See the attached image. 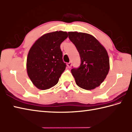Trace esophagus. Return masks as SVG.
<instances>
[{
	"label": "esophagus",
	"instance_id": "obj_1",
	"mask_svg": "<svg viewBox=\"0 0 132 132\" xmlns=\"http://www.w3.org/2000/svg\"><path fill=\"white\" fill-rule=\"evenodd\" d=\"M67 66L68 67V68H71V66H72V62H71H71H69V63L67 64Z\"/></svg>",
	"mask_w": 132,
	"mask_h": 132
}]
</instances>
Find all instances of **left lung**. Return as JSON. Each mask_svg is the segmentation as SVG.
Returning a JSON list of instances; mask_svg holds the SVG:
<instances>
[{"mask_svg": "<svg viewBox=\"0 0 132 132\" xmlns=\"http://www.w3.org/2000/svg\"><path fill=\"white\" fill-rule=\"evenodd\" d=\"M68 37L79 53L81 64L71 72L79 87L91 90L98 87L109 70V59L105 48L89 34L69 32Z\"/></svg>", "mask_w": 132, "mask_h": 132, "instance_id": "1", "label": "left lung"}]
</instances>
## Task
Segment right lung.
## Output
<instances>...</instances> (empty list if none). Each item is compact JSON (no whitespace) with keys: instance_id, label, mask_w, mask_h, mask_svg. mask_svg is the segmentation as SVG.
<instances>
[{"instance_id":"right-lung-1","label":"right lung","mask_w":132,"mask_h":132,"mask_svg":"<svg viewBox=\"0 0 132 132\" xmlns=\"http://www.w3.org/2000/svg\"><path fill=\"white\" fill-rule=\"evenodd\" d=\"M67 32L55 31L43 35L32 45L27 59V69L32 83L40 89L55 85L66 68L60 44Z\"/></svg>"}]
</instances>
